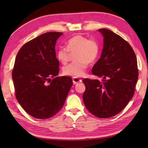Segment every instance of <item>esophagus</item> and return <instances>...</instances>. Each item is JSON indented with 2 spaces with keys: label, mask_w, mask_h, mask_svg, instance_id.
Segmentation results:
<instances>
[{
  "label": "esophagus",
  "mask_w": 148,
  "mask_h": 148,
  "mask_svg": "<svg viewBox=\"0 0 148 148\" xmlns=\"http://www.w3.org/2000/svg\"><path fill=\"white\" fill-rule=\"evenodd\" d=\"M72 81H73V83L74 84L82 82V79H81L79 78H77V77H73L72 78Z\"/></svg>",
  "instance_id": "esophagus-1"
}]
</instances>
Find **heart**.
I'll use <instances>...</instances> for the list:
<instances>
[{
    "instance_id": "heart-1",
    "label": "heart",
    "mask_w": 148,
    "mask_h": 148,
    "mask_svg": "<svg viewBox=\"0 0 148 148\" xmlns=\"http://www.w3.org/2000/svg\"><path fill=\"white\" fill-rule=\"evenodd\" d=\"M100 52L99 43L94 39H88L82 35L72 37L66 42V47H60L56 51V57L62 64L67 62L69 54L74 53V62L63 69L65 75L74 77L83 76L88 67V64H93L98 58Z\"/></svg>"
}]
</instances>
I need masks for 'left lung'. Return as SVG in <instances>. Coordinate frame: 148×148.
I'll return each instance as SVG.
<instances>
[{
  "label": "left lung",
  "mask_w": 148,
  "mask_h": 148,
  "mask_svg": "<svg viewBox=\"0 0 148 148\" xmlns=\"http://www.w3.org/2000/svg\"><path fill=\"white\" fill-rule=\"evenodd\" d=\"M103 37L101 56L92 68L94 76L102 81L85 78L83 95L89 112L100 118L120 112L134 94L138 79L136 56L131 46L112 31L100 29Z\"/></svg>",
  "instance_id": "1"
}]
</instances>
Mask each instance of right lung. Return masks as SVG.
<instances>
[{"label":"right lung","mask_w":148,"mask_h":148,"mask_svg":"<svg viewBox=\"0 0 148 148\" xmlns=\"http://www.w3.org/2000/svg\"><path fill=\"white\" fill-rule=\"evenodd\" d=\"M62 34L47 32L30 40L20 48L15 59L12 77L16 98L22 108L36 118L55 116L62 108L73 84L70 77H56L59 62L55 45Z\"/></svg>","instance_id":"1"}]
</instances>
